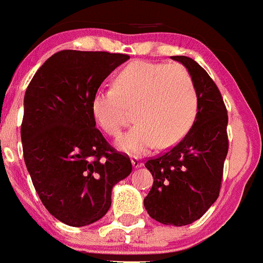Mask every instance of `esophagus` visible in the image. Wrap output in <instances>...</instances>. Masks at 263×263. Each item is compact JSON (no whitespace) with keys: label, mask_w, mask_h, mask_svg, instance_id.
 I'll return each mask as SVG.
<instances>
[{"label":"esophagus","mask_w":263,"mask_h":263,"mask_svg":"<svg viewBox=\"0 0 263 263\" xmlns=\"http://www.w3.org/2000/svg\"><path fill=\"white\" fill-rule=\"evenodd\" d=\"M131 163H132V165L135 166V168H140V166L142 165V161H141V159H140V158H137V156H134V158L131 159Z\"/></svg>","instance_id":"obj_1"}]
</instances>
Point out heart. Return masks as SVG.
I'll use <instances>...</instances> for the list:
<instances>
[{
    "mask_svg": "<svg viewBox=\"0 0 263 263\" xmlns=\"http://www.w3.org/2000/svg\"><path fill=\"white\" fill-rule=\"evenodd\" d=\"M131 107L137 123L119 140V148L129 154H141L156 144L165 148L192 127L197 90L182 66L135 61L117 73L113 87H102L91 99L95 121L112 137L121 136Z\"/></svg>",
    "mask_w": 263,
    "mask_h": 263,
    "instance_id": "obj_1",
    "label": "heart"
}]
</instances>
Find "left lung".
<instances>
[{
	"label": "left lung",
	"instance_id": "left-lung-1",
	"mask_svg": "<svg viewBox=\"0 0 263 263\" xmlns=\"http://www.w3.org/2000/svg\"><path fill=\"white\" fill-rule=\"evenodd\" d=\"M172 58L187 67L195 82L197 115L176 146L145 163L154 183L144 205L156 221L182 227L200 219L219 197L229 148L228 110L219 87L196 61Z\"/></svg>",
	"mask_w": 263,
	"mask_h": 263
}]
</instances>
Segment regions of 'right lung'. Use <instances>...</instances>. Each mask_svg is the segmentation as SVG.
<instances>
[{"mask_svg": "<svg viewBox=\"0 0 263 263\" xmlns=\"http://www.w3.org/2000/svg\"><path fill=\"white\" fill-rule=\"evenodd\" d=\"M128 54L65 49L39 67L25 91L24 160L39 198L55 219L85 227L102 219L112 188L129 176L128 155L95 127L91 99Z\"/></svg>", "mask_w": 263, "mask_h": 263, "instance_id": "add662e5", "label": "right lung"}]
</instances>
